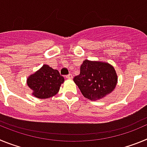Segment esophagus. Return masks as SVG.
I'll return each instance as SVG.
<instances>
[{
    "label": "esophagus",
    "mask_w": 147,
    "mask_h": 147,
    "mask_svg": "<svg viewBox=\"0 0 147 147\" xmlns=\"http://www.w3.org/2000/svg\"><path fill=\"white\" fill-rule=\"evenodd\" d=\"M66 79L67 80H72L73 79V75L72 74H68L66 76Z\"/></svg>",
    "instance_id": "1"
}]
</instances>
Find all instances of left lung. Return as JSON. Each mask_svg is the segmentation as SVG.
I'll return each mask as SVG.
<instances>
[{
    "label": "left lung",
    "instance_id": "8db88e82",
    "mask_svg": "<svg viewBox=\"0 0 147 147\" xmlns=\"http://www.w3.org/2000/svg\"><path fill=\"white\" fill-rule=\"evenodd\" d=\"M80 91L86 98L96 101L115 89L118 76L114 67L105 62L84 60L80 75L74 78Z\"/></svg>",
    "mask_w": 147,
    "mask_h": 147
}]
</instances>
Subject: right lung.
<instances>
[{
  "instance_id": "add662e5",
  "label": "right lung",
  "mask_w": 147,
  "mask_h": 147,
  "mask_svg": "<svg viewBox=\"0 0 147 147\" xmlns=\"http://www.w3.org/2000/svg\"><path fill=\"white\" fill-rule=\"evenodd\" d=\"M63 76L57 70L48 65H43L37 71L27 79V85L32 90V95L39 98H48L59 92L61 84L64 82Z\"/></svg>"
}]
</instances>
